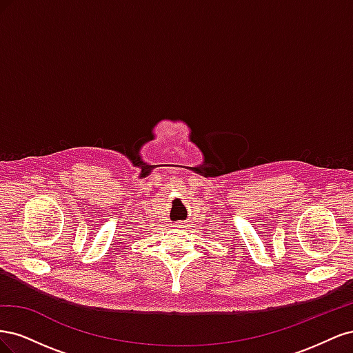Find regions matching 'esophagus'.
I'll use <instances>...</instances> for the list:
<instances>
[{
	"label": "esophagus",
	"mask_w": 353,
	"mask_h": 353,
	"mask_svg": "<svg viewBox=\"0 0 353 353\" xmlns=\"http://www.w3.org/2000/svg\"><path fill=\"white\" fill-rule=\"evenodd\" d=\"M187 225V222H176L175 223V227H178V228H184Z\"/></svg>",
	"instance_id": "obj_1"
}]
</instances>
